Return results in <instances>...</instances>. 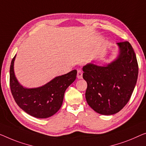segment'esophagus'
I'll return each mask as SVG.
<instances>
[{
	"instance_id": "1",
	"label": "esophagus",
	"mask_w": 146,
	"mask_h": 146,
	"mask_svg": "<svg viewBox=\"0 0 146 146\" xmlns=\"http://www.w3.org/2000/svg\"><path fill=\"white\" fill-rule=\"evenodd\" d=\"M77 78L79 79L82 78V72L80 70L77 71Z\"/></svg>"
}]
</instances>
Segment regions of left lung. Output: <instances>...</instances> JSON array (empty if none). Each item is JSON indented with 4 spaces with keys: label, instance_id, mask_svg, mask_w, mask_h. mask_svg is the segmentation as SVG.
Wrapping results in <instances>:
<instances>
[{
    "label": "left lung",
    "instance_id": "8db88e82",
    "mask_svg": "<svg viewBox=\"0 0 146 146\" xmlns=\"http://www.w3.org/2000/svg\"><path fill=\"white\" fill-rule=\"evenodd\" d=\"M117 44L119 51L114 61L104 66L90 63L82 67L87 103L102 115H113L125 107L138 79V62L131 44L128 41Z\"/></svg>",
    "mask_w": 146,
    "mask_h": 146
}]
</instances>
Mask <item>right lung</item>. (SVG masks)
I'll return each mask as SVG.
<instances>
[{
  "instance_id": "right-lung-1",
  "label": "right lung",
  "mask_w": 146,
  "mask_h": 146,
  "mask_svg": "<svg viewBox=\"0 0 146 146\" xmlns=\"http://www.w3.org/2000/svg\"><path fill=\"white\" fill-rule=\"evenodd\" d=\"M16 56L10 68V86L15 102L21 110L33 117L48 118L54 115L62 105L64 93L75 81L77 71L75 69L65 75L58 76L42 86L27 88L17 80L14 65Z\"/></svg>"
}]
</instances>
